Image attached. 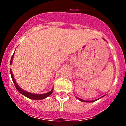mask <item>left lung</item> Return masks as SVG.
Wrapping results in <instances>:
<instances>
[{
  "instance_id": "left-lung-1",
  "label": "left lung",
  "mask_w": 126,
  "mask_h": 126,
  "mask_svg": "<svg viewBox=\"0 0 126 126\" xmlns=\"http://www.w3.org/2000/svg\"><path fill=\"white\" fill-rule=\"evenodd\" d=\"M104 40H105V41H106V40H105V39H104ZM105 96V95H104V96H101V97H99V98L97 99H95V100H92V101H86V100H83V99H80V98H79V97H76V98H77V99H79V101H82V102H95V101H97V100L100 99H101V98H102V97H104V96Z\"/></svg>"
}]
</instances>
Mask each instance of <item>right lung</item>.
<instances>
[{
  "mask_svg": "<svg viewBox=\"0 0 126 126\" xmlns=\"http://www.w3.org/2000/svg\"><path fill=\"white\" fill-rule=\"evenodd\" d=\"M14 54H15V52H14L13 55L12 57H11V61H10V65H11V64H12ZM10 74H11V79H12V80H13V82L14 85H15V87L16 88V89L17 90V91H18L20 93L22 94L23 96L27 97V98L31 99H34V100H41V99H44L46 98V97H47L48 96H49L52 93L53 90H54V87H52V90H50V91H49V92H47V93H43V94L33 93L28 92V91H25V90H24L23 89L19 87V85L17 83L16 80H15V77H13V72H12V71H11V69H10Z\"/></svg>",
  "mask_w": 126,
  "mask_h": 126,
  "instance_id": "right-lung-1",
  "label": "right lung"
}]
</instances>
